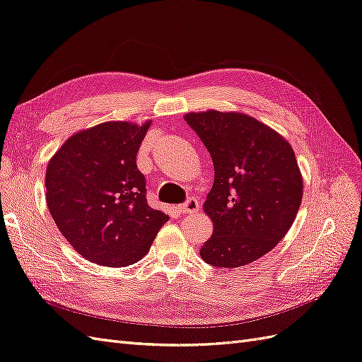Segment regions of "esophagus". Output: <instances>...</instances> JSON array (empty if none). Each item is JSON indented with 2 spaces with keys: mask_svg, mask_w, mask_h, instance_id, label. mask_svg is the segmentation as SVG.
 <instances>
[{
  "mask_svg": "<svg viewBox=\"0 0 362 362\" xmlns=\"http://www.w3.org/2000/svg\"><path fill=\"white\" fill-rule=\"evenodd\" d=\"M178 211L181 214H189V213H197L199 210V202L194 198H189L184 204L178 205Z\"/></svg>",
  "mask_w": 362,
  "mask_h": 362,
  "instance_id": "1",
  "label": "esophagus"
}]
</instances>
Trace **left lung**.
Instances as JSON below:
<instances>
[{
  "instance_id": "1",
  "label": "left lung",
  "mask_w": 362,
  "mask_h": 362,
  "mask_svg": "<svg viewBox=\"0 0 362 362\" xmlns=\"http://www.w3.org/2000/svg\"><path fill=\"white\" fill-rule=\"evenodd\" d=\"M211 155L213 187L204 211L213 223L201 257L238 268L265 256L286 236L303 198V177L286 139L243 112L184 115Z\"/></svg>"
}]
</instances>
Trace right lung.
<instances>
[{
    "instance_id": "add662e5",
    "label": "right lung",
    "mask_w": 362,
    "mask_h": 362,
    "mask_svg": "<svg viewBox=\"0 0 362 362\" xmlns=\"http://www.w3.org/2000/svg\"><path fill=\"white\" fill-rule=\"evenodd\" d=\"M105 122L73 134L48 161L45 199L56 227L86 260L128 267L169 221L146 201L136 152L151 128Z\"/></svg>"
}]
</instances>
